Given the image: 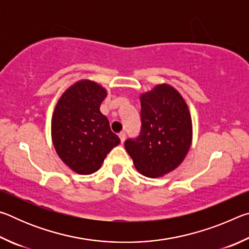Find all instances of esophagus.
<instances>
[{
    "label": "esophagus",
    "mask_w": 249,
    "mask_h": 249,
    "mask_svg": "<svg viewBox=\"0 0 249 249\" xmlns=\"http://www.w3.org/2000/svg\"><path fill=\"white\" fill-rule=\"evenodd\" d=\"M119 136H120V140H121V144H124V142L126 140V134L124 132H122V133H120Z\"/></svg>",
    "instance_id": "1"
}]
</instances>
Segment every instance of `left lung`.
<instances>
[{
	"mask_svg": "<svg viewBox=\"0 0 249 249\" xmlns=\"http://www.w3.org/2000/svg\"><path fill=\"white\" fill-rule=\"evenodd\" d=\"M142 132L125 142V149L138 172L158 178L175 170L192 142V120L188 104L174 87L157 84L140 95Z\"/></svg>",
	"mask_w": 249,
	"mask_h": 249,
	"instance_id": "8db88e82",
	"label": "left lung"
}]
</instances>
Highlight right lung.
<instances>
[{"label":"right lung","mask_w":249,"mask_h":249,"mask_svg":"<svg viewBox=\"0 0 249 249\" xmlns=\"http://www.w3.org/2000/svg\"><path fill=\"white\" fill-rule=\"evenodd\" d=\"M107 91L91 80H80L59 98L52 119V140L59 158L79 175L98 171L107 155L121 142L100 105Z\"/></svg>","instance_id":"1"}]
</instances>
